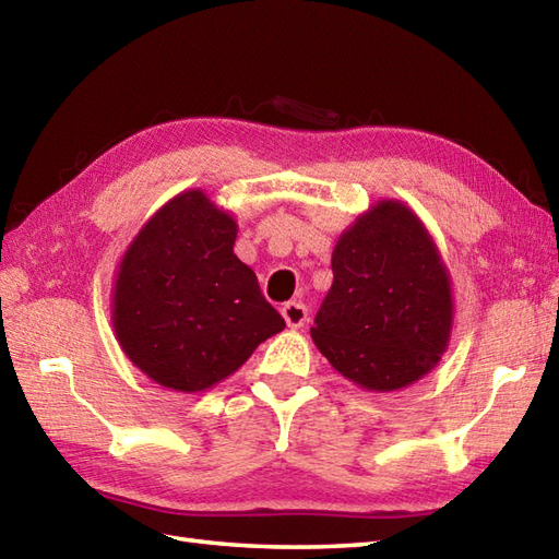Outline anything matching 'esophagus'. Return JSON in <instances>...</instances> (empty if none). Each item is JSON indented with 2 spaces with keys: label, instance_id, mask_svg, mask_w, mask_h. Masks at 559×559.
I'll list each match as a JSON object with an SVG mask.
<instances>
[{
  "label": "esophagus",
  "instance_id": "esophagus-1",
  "mask_svg": "<svg viewBox=\"0 0 559 559\" xmlns=\"http://www.w3.org/2000/svg\"><path fill=\"white\" fill-rule=\"evenodd\" d=\"M281 314L290 329H302L307 323V307L302 302H288L283 305Z\"/></svg>",
  "mask_w": 559,
  "mask_h": 559
}]
</instances>
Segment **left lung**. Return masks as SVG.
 <instances>
[{
    "label": "left lung",
    "instance_id": "8db88e82",
    "mask_svg": "<svg viewBox=\"0 0 559 559\" xmlns=\"http://www.w3.org/2000/svg\"><path fill=\"white\" fill-rule=\"evenodd\" d=\"M333 285L311 326L331 367L371 393H393L431 371L450 345V271L417 212L383 198L335 240Z\"/></svg>",
    "mask_w": 559,
    "mask_h": 559
}]
</instances>
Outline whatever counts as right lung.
<instances>
[{
    "mask_svg": "<svg viewBox=\"0 0 559 559\" xmlns=\"http://www.w3.org/2000/svg\"><path fill=\"white\" fill-rule=\"evenodd\" d=\"M238 221L202 188L162 204L121 254L111 326L123 355L174 393H204L285 329L233 252Z\"/></svg>",
    "mask_w": 559,
    "mask_h": 559,
    "instance_id": "1",
    "label": "right lung"
}]
</instances>
